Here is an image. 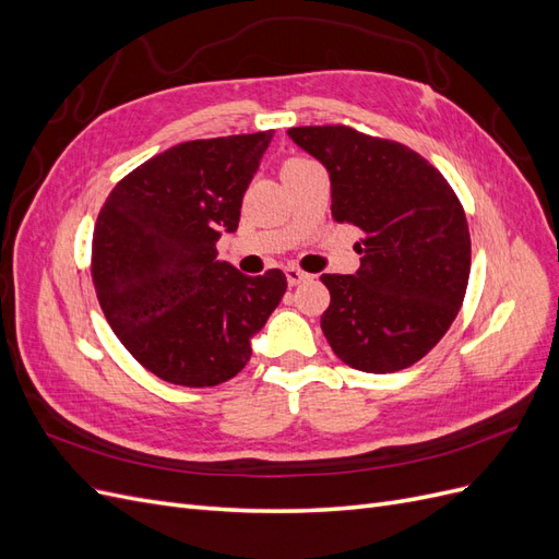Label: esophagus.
I'll return each instance as SVG.
<instances>
[{
  "mask_svg": "<svg viewBox=\"0 0 559 559\" xmlns=\"http://www.w3.org/2000/svg\"><path fill=\"white\" fill-rule=\"evenodd\" d=\"M308 280H312V275L306 273V270H300L296 265L286 267V282H289V286H298L300 282H308Z\"/></svg>",
  "mask_w": 559,
  "mask_h": 559,
  "instance_id": "34e87169",
  "label": "esophagus"
}]
</instances>
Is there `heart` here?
I'll return each mask as SVG.
<instances>
[{
    "mask_svg": "<svg viewBox=\"0 0 559 559\" xmlns=\"http://www.w3.org/2000/svg\"><path fill=\"white\" fill-rule=\"evenodd\" d=\"M300 163H308V158H289L284 163V167H292V165H300Z\"/></svg>",
    "mask_w": 559,
    "mask_h": 559,
    "instance_id": "heart-1",
    "label": "heart"
}]
</instances>
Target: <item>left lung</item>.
Masks as SVG:
<instances>
[{
	"label": "left lung",
	"mask_w": 559,
	"mask_h": 559,
	"mask_svg": "<svg viewBox=\"0 0 559 559\" xmlns=\"http://www.w3.org/2000/svg\"><path fill=\"white\" fill-rule=\"evenodd\" d=\"M289 138L329 170L335 222L364 230L357 275H321L331 349L366 373L417 364L464 302L471 235L460 198L401 142L349 126L289 128Z\"/></svg>",
	"instance_id": "1"
}]
</instances>
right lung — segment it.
<instances>
[{"label":"right lung","instance_id":"1","mask_svg":"<svg viewBox=\"0 0 559 559\" xmlns=\"http://www.w3.org/2000/svg\"><path fill=\"white\" fill-rule=\"evenodd\" d=\"M275 130L193 140L148 158L97 214L91 273L111 331L146 370L181 386L235 378L251 335L280 306L286 277L218 261L238 230L247 186Z\"/></svg>","mask_w":559,"mask_h":559}]
</instances>
